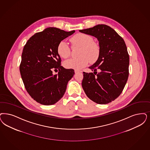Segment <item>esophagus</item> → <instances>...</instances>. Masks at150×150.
<instances>
[{
    "instance_id": "34e87169",
    "label": "esophagus",
    "mask_w": 150,
    "mask_h": 150,
    "mask_svg": "<svg viewBox=\"0 0 150 150\" xmlns=\"http://www.w3.org/2000/svg\"><path fill=\"white\" fill-rule=\"evenodd\" d=\"M80 72V71H79V70H75V74H76V73H78V72Z\"/></svg>"
}]
</instances>
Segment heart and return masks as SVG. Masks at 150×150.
<instances>
[{"label": "heart", "mask_w": 150, "mask_h": 150, "mask_svg": "<svg viewBox=\"0 0 150 150\" xmlns=\"http://www.w3.org/2000/svg\"><path fill=\"white\" fill-rule=\"evenodd\" d=\"M72 45L82 47L78 58H72L66 60L64 67L68 69L80 70L85 67L90 62H95L98 58L100 49L98 45L93 42V38L88 34L79 33L72 36L70 39ZM58 54L67 59L70 56L71 49L67 41L62 40L58 44L57 47Z\"/></svg>", "instance_id": "heart-1"}]
</instances>
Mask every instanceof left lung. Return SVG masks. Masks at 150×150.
<instances>
[{"mask_svg": "<svg viewBox=\"0 0 150 150\" xmlns=\"http://www.w3.org/2000/svg\"><path fill=\"white\" fill-rule=\"evenodd\" d=\"M80 32L96 38L100 47L98 59L83 72V89L88 98L98 104H107L122 92L129 77V55L122 37L111 27L98 24ZM98 69L101 71L98 73Z\"/></svg>", "mask_w": 150, "mask_h": 150, "instance_id": "left-lung-1", "label": "left lung"}]
</instances>
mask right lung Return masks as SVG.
I'll return each instance as SVG.
<instances>
[{"label": "right lung", "instance_id": "add662e5", "mask_svg": "<svg viewBox=\"0 0 150 150\" xmlns=\"http://www.w3.org/2000/svg\"><path fill=\"white\" fill-rule=\"evenodd\" d=\"M75 30L49 27L37 33L26 42L21 54V76L27 92L37 103L51 105L62 98L74 70L61 66L59 43ZM58 69L53 75L52 70Z\"/></svg>", "mask_w": 150, "mask_h": 150}]
</instances>
